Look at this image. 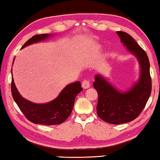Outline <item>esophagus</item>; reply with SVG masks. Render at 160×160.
I'll return each instance as SVG.
<instances>
[{
	"instance_id": "obj_1",
	"label": "esophagus",
	"mask_w": 160,
	"mask_h": 160,
	"mask_svg": "<svg viewBox=\"0 0 160 160\" xmlns=\"http://www.w3.org/2000/svg\"><path fill=\"white\" fill-rule=\"evenodd\" d=\"M82 87L84 89L89 88L90 87V82L88 80H84L82 82Z\"/></svg>"
}]
</instances>
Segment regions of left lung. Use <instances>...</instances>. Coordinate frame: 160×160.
Instances as JSON below:
<instances>
[{
    "label": "left lung",
    "instance_id": "left-lung-1",
    "mask_svg": "<svg viewBox=\"0 0 160 160\" xmlns=\"http://www.w3.org/2000/svg\"><path fill=\"white\" fill-rule=\"evenodd\" d=\"M121 42L138 58L140 75L138 82L127 92H119L99 75H96L93 87L98 93L97 113L103 121L112 124L128 123L142 112L150 96L152 81L147 53L131 35L116 32Z\"/></svg>",
    "mask_w": 160,
    "mask_h": 160
}]
</instances>
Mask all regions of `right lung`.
<instances>
[{"instance_id": "add662e5", "label": "right lung", "mask_w": 160, "mask_h": 160, "mask_svg": "<svg viewBox=\"0 0 160 160\" xmlns=\"http://www.w3.org/2000/svg\"><path fill=\"white\" fill-rule=\"evenodd\" d=\"M50 36L51 34H48L34 35L25 43L22 48L43 41ZM82 90L81 84L78 81L68 85L53 101L47 104H35L20 95L12 78L11 92L13 99L25 117L35 124L52 126L63 123L71 113L76 96Z\"/></svg>"}]
</instances>
